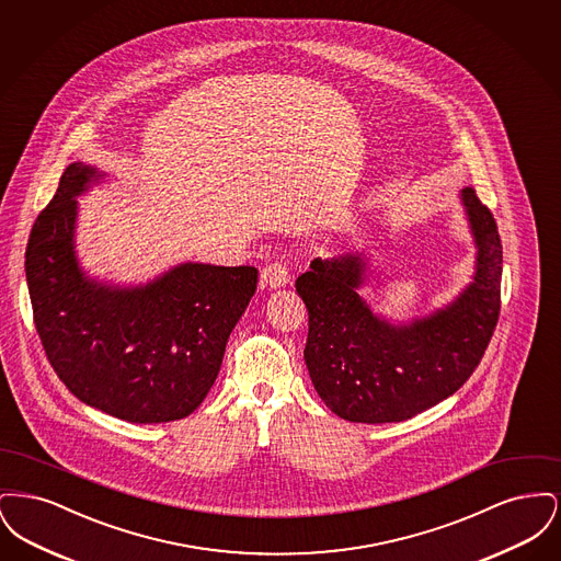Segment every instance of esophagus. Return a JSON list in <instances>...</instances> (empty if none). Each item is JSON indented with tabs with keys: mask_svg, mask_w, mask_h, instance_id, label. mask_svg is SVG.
<instances>
[{
	"mask_svg": "<svg viewBox=\"0 0 561 561\" xmlns=\"http://www.w3.org/2000/svg\"><path fill=\"white\" fill-rule=\"evenodd\" d=\"M290 282V271L286 263L273 261L261 271V286L263 288H284Z\"/></svg>",
	"mask_w": 561,
	"mask_h": 561,
	"instance_id": "34e87169",
	"label": "esophagus"
}]
</instances>
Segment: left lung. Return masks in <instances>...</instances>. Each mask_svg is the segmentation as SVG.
<instances>
[{"instance_id": "left-lung-1", "label": "left lung", "mask_w": 561, "mask_h": 561, "mask_svg": "<svg viewBox=\"0 0 561 561\" xmlns=\"http://www.w3.org/2000/svg\"><path fill=\"white\" fill-rule=\"evenodd\" d=\"M460 202L476 240L473 282L444 309L391 323L359 296L368 261L355 252L313 259L296 293L309 311L305 364L323 403L351 423H400L456 393L478 364L501 313L503 245L471 187Z\"/></svg>"}]
</instances>
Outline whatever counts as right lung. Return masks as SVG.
<instances>
[{
	"label": "right lung",
	"mask_w": 561,
	"mask_h": 561,
	"mask_svg": "<svg viewBox=\"0 0 561 561\" xmlns=\"http://www.w3.org/2000/svg\"><path fill=\"white\" fill-rule=\"evenodd\" d=\"M103 176L67 165L31 229L35 328L54 373L85 405L138 425L179 421L208 396L259 268L183 263L128 288L90 279L76 256L78 197Z\"/></svg>",
	"instance_id": "obj_1"
}]
</instances>
